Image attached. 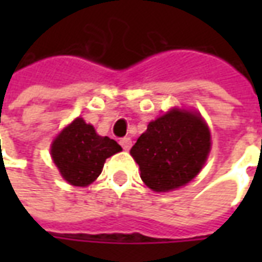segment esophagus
Returning <instances> with one entry per match:
<instances>
[{
	"label": "esophagus",
	"instance_id": "obj_1",
	"mask_svg": "<svg viewBox=\"0 0 262 262\" xmlns=\"http://www.w3.org/2000/svg\"><path fill=\"white\" fill-rule=\"evenodd\" d=\"M120 146L123 147V150H129L132 147V140L129 137H123V139H120Z\"/></svg>",
	"mask_w": 262,
	"mask_h": 262
}]
</instances>
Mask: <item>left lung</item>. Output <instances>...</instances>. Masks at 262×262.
I'll return each instance as SVG.
<instances>
[{"instance_id": "1", "label": "left lung", "mask_w": 262, "mask_h": 262, "mask_svg": "<svg viewBox=\"0 0 262 262\" xmlns=\"http://www.w3.org/2000/svg\"><path fill=\"white\" fill-rule=\"evenodd\" d=\"M210 151V132L202 116L171 109L151 120L130 148L143 182L156 192H168L199 174Z\"/></svg>"}]
</instances>
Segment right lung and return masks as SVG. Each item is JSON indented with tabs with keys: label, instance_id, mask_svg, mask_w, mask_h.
<instances>
[{
	"label": "right lung",
	"instance_id": "right-lung-1",
	"mask_svg": "<svg viewBox=\"0 0 262 262\" xmlns=\"http://www.w3.org/2000/svg\"><path fill=\"white\" fill-rule=\"evenodd\" d=\"M122 151L108 136H99L94 126L77 118L60 132L52 143L50 154L66 181L74 187H86L95 181L105 160Z\"/></svg>",
	"mask_w": 262,
	"mask_h": 262
}]
</instances>
